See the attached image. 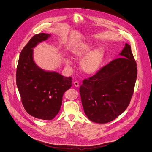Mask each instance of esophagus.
I'll list each match as a JSON object with an SVG mask.
<instances>
[{"instance_id":"obj_1","label":"esophagus","mask_w":152,"mask_h":152,"mask_svg":"<svg viewBox=\"0 0 152 152\" xmlns=\"http://www.w3.org/2000/svg\"><path fill=\"white\" fill-rule=\"evenodd\" d=\"M74 86L75 87H78L79 86V83L78 81H75L74 82Z\"/></svg>"}]
</instances>
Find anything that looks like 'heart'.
<instances>
[{"instance_id": "1", "label": "heart", "mask_w": 152, "mask_h": 152, "mask_svg": "<svg viewBox=\"0 0 152 152\" xmlns=\"http://www.w3.org/2000/svg\"><path fill=\"white\" fill-rule=\"evenodd\" d=\"M92 48V43L84 42L76 45L72 50V55L75 60L83 58L80 62V68L83 72L87 74L96 72L102 65L105 57V50L102 47H98L91 50ZM65 64L69 66L71 62L69 59H66Z\"/></svg>"}]
</instances>
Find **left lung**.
Wrapping results in <instances>:
<instances>
[{"mask_svg": "<svg viewBox=\"0 0 152 152\" xmlns=\"http://www.w3.org/2000/svg\"><path fill=\"white\" fill-rule=\"evenodd\" d=\"M119 56L94 75L83 80L80 87L84 112L94 122L112 121L130 103L137 74L130 45L125 44Z\"/></svg>", "mask_w": 152, "mask_h": 152, "instance_id": "left-lung-1", "label": "left lung"}]
</instances>
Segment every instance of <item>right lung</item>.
I'll list each match as a JSON object with an SVG mask.
<instances>
[{
	"instance_id": "1",
	"label": "right lung",
	"mask_w": 152,
	"mask_h": 152,
	"mask_svg": "<svg viewBox=\"0 0 152 152\" xmlns=\"http://www.w3.org/2000/svg\"><path fill=\"white\" fill-rule=\"evenodd\" d=\"M50 34L34 35L22 50L16 70V84L23 105L31 116L51 120L59 112L64 93L72 86V78L46 71L33 60V50Z\"/></svg>"
}]
</instances>
